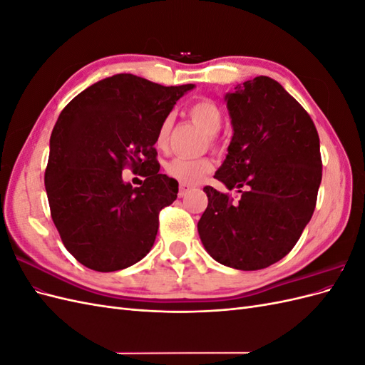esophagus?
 <instances>
[{
  "instance_id": "1",
  "label": "esophagus",
  "mask_w": 365,
  "mask_h": 365,
  "mask_svg": "<svg viewBox=\"0 0 365 365\" xmlns=\"http://www.w3.org/2000/svg\"><path fill=\"white\" fill-rule=\"evenodd\" d=\"M192 190V187L190 185H187V184H180V192H178V196L180 197H182V196H185L187 193H189Z\"/></svg>"
}]
</instances>
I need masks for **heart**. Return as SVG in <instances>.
<instances>
[{
    "mask_svg": "<svg viewBox=\"0 0 365 365\" xmlns=\"http://www.w3.org/2000/svg\"><path fill=\"white\" fill-rule=\"evenodd\" d=\"M189 115L196 125H200L207 134H216V132L222 126V111L219 106L213 103L208 98H201V101L195 102L190 109ZM172 129V118L165 117L157 130L155 135V146L158 149H164L168 146L169 135ZM213 138V135H210ZM215 168V163L212 158L201 157V158H184V157H175L165 163L164 169L170 178L176 180L181 184L193 185L200 182L207 173H210Z\"/></svg>",
    "mask_w": 365,
    "mask_h": 365,
    "instance_id": "b5f03b06",
    "label": "heart"
}]
</instances>
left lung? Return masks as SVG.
<instances>
[{
  "mask_svg": "<svg viewBox=\"0 0 365 365\" xmlns=\"http://www.w3.org/2000/svg\"><path fill=\"white\" fill-rule=\"evenodd\" d=\"M235 90L225 96L235 134L215 178L242 196L204 187L197 231L216 262L256 271L283 259L311 220L322 153L311 115L277 81L259 76Z\"/></svg>",
  "mask_w": 365,
  "mask_h": 365,
  "instance_id": "8db88e82",
  "label": "left lung"
}]
</instances>
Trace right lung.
Returning a JSON list of instances; mask_svg holds the SVG:
<instances>
[{
  "label": "right lung",
  "instance_id": "right-lung-1",
  "mask_svg": "<svg viewBox=\"0 0 365 365\" xmlns=\"http://www.w3.org/2000/svg\"><path fill=\"white\" fill-rule=\"evenodd\" d=\"M193 86L115 74L88 86L62 109L43 181L53 222L83 267L113 272L150 251L158 215L178 195V182L160 173L155 135ZM125 167L145 176L140 187L123 182Z\"/></svg>",
  "mask_w": 365,
  "mask_h": 365
}]
</instances>
